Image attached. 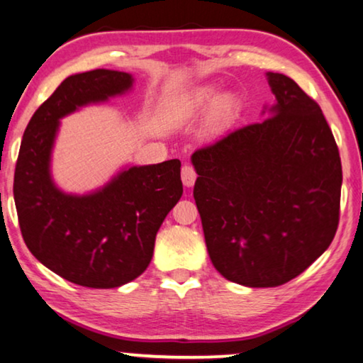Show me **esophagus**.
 Here are the masks:
<instances>
[{
	"mask_svg": "<svg viewBox=\"0 0 363 363\" xmlns=\"http://www.w3.org/2000/svg\"><path fill=\"white\" fill-rule=\"evenodd\" d=\"M181 177H182L184 186H186V187H192L194 186L195 179H196V173H195V169H194L192 164H189V163L184 164L182 171H181Z\"/></svg>",
	"mask_w": 363,
	"mask_h": 363,
	"instance_id": "esophagus-1",
	"label": "esophagus"
}]
</instances>
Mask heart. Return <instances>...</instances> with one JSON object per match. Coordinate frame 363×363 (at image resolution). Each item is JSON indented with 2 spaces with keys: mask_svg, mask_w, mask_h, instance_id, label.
Listing matches in <instances>:
<instances>
[{
  "mask_svg": "<svg viewBox=\"0 0 363 363\" xmlns=\"http://www.w3.org/2000/svg\"><path fill=\"white\" fill-rule=\"evenodd\" d=\"M211 96H213V88H208V86L206 88H200L192 96V99H190L189 108L196 110L203 107L205 104L211 99ZM233 106H235V102H233V97L230 94H219L214 97L206 112L208 128L216 130V128H219L220 125H224V123L230 118V115L233 112Z\"/></svg>",
  "mask_w": 363,
  "mask_h": 363,
  "instance_id": "1",
  "label": "heart"
}]
</instances>
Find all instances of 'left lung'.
Returning <instances> with one entry per match:
<instances>
[{"label":"left lung","instance_id":"left-lung-1","mask_svg":"<svg viewBox=\"0 0 363 363\" xmlns=\"http://www.w3.org/2000/svg\"><path fill=\"white\" fill-rule=\"evenodd\" d=\"M264 118L194 152V199L218 272L251 288L284 285L333 242L341 160L318 104L267 72Z\"/></svg>","mask_w":363,"mask_h":363}]
</instances>
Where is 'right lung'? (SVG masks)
Instances as JSON below:
<instances>
[{"label":"right lung","mask_w":363,"mask_h":363,"mask_svg":"<svg viewBox=\"0 0 363 363\" xmlns=\"http://www.w3.org/2000/svg\"><path fill=\"white\" fill-rule=\"evenodd\" d=\"M130 73L97 69L65 78L33 113L14 174L27 248L54 274L88 288H116L150 264L160 225L182 195L181 162L131 167L91 194H65L51 177L59 120L133 86Z\"/></svg>","instance_id":"1"}]
</instances>
